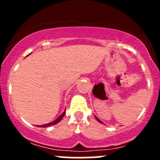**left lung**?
Returning a JSON list of instances; mask_svg holds the SVG:
<instances>
[{
    "instance_id": "8db88e82",
    "label": "left lung",
    "mask_w": 160,
    "mask_h": 160,
    "mask_svg": "<svg viewBox=\"0 0 160 160\" xmlns=\"http://www.w3.org/2000/svg\"><path fill=\"white\" fill-rule=\"evenodd\" d=\"M95 118H96V119H97V120H98V122H100V123L103 124V122H101V120H100V119H99V118H98V117H96V116H95Z\"/></svg>"
}]
</instances>
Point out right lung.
<instances>
[{
	"label": "right lung",
	"instance_id": "right-lung-1",
	"mask_svg": "<svg viewBox=\"0 0 160 160\" xmlns=\"http://www.w3.org/2000/svg\"><path fill=\"white\" fill-rule=\"evenodd\" d=\"M65 111H63V113H62V114H60V115L59 116V117L57 118L56 119V120H54L53 122H50V123H48V124H46V125H37V127H40V128H46V127H49V126H52V125H56V124H57L58 122H60L61 120H62V118H63L64 114H65Z\"/></svg>",
	"mask_w": 160,
	"mask_h": 160
}]
</instances>
